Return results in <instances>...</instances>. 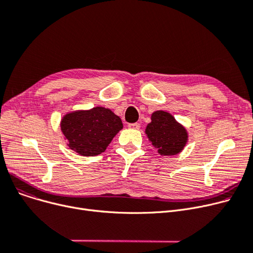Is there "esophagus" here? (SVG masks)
<instances>
[{"instance_id": "1", "label": "esophagus", "mask_w": 253, "mask_h": 253, "mask_svg": "<svg viewBox=\"0 0 253 253\" xmlns=\"http://www.w3.org/2000/svg\"><path fill=\"white\" fill-rule=\"evenodd\" d=\"M128 127L131 129H139L140 124L139 123H130V124H128Z\"/></svg>"}]
</instances>
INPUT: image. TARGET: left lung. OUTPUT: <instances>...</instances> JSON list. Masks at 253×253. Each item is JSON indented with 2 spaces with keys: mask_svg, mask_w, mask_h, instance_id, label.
<instances>
[{
  "mask_svg": "<svg viewBox=\"0 0 253 253\" xmlns=\"http://www.w3.org/2000/svg\"><path fill=\"white\" fill-rule=\"evenodd\" d=\"M145 133L161 155L178 154L188 140L185 129L169 113L162 111L152 115V122L147 126Z\"/></svg>",
  "mask_w": 253,
  "mask_h": 253,
  "instance_id": "1",
  "label": "left lung"
}]
</instances>
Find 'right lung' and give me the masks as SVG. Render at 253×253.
<instances>
[{
  "label": "right lung",
  "mask_w": 253,
  "mask_h": 253,
  "mask_svg": "<svg viewBox=\"0 0 253 253\" xmlns=\"http://www.w3.org/2000/svg\"><path fill=\"white\" fill-rule=\"evenodd\" d=\"M122 128L121 119L101 106L68 114L61 121L62 133L69 140V147L83 156L103 153Z\"/></svg>",
  "instance_id": "add662e5"
}]
</instances>
